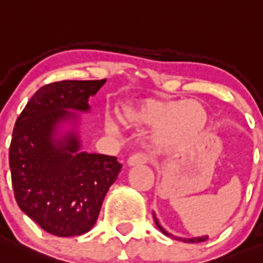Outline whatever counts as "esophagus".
<instances>
[{"mask_svg":"<svg viewBox=\"0 0 263 263\" xmlns=\"http://www.w3.org/2000/svg\"><path fill=\"white\" fill-rule=\"evenodd\" d=\"M151 160L149 156H146L145 154H134L127 159V164L129 166H138V164L148 163Z\"/></svg>","mask_w":263,"mask_h":263,"instance_id":"1","label":"esophagus"}]
</instances>
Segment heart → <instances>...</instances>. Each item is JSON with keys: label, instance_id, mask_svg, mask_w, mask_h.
Segmentation results:
<instances>
[{"label": "heart", "instance_id": "1", "mask_svg": "<svg viewBox=\"0 0 263 263\" xmlns=\"http://www.w3.org/2000/svg\"><path fill=\"white\" fill-rule=\"evenodd\" d=\"M127 117L140 125L156 127L162 148H184L196 141L207 126V111L189 100H145L127 109Z\"/></svg>", "mask_w": 263, "mask_h": 263}]
</instances>
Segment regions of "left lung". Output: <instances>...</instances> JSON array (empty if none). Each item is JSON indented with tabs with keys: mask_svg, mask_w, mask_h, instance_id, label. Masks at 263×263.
I'll use <instances>...</instances> for the list:
<instances>
[{
	"mask_svg": "<svg viewBox=\"0 0 263 263\" xmlns=\"http://www.w3.org/2000/svg\"><path fill=\"white\" fill-rule=\"evenodd\" d=\"M154 218H155V222H156V227L159 228L160 231L163 232L164 235L168 236V237H173V239H176V240H181V241H184V243H201V241H205V240L209 239V236H201V237H192V239H184V237H176V236H173L172 233H168V232H166L163 229V228L160 227L159 222H158V219H156V217H155L154 214Z\"/></svg>",
	"mask_w": 263,
	"mask_h": 263,
	"instance_id": "left-lung-1",
	"label": "left lung"
}]
</instances>
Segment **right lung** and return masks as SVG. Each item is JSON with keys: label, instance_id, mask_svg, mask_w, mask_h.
<instances>
[{"label": "right lung", "instance_id": "obj_1", "mask_svg": "<svg viewBox=\"0 0 263 263\" xmlns=\"http://www.w3.org/2000/svg\"><path fill=\"white\" fill-rule=\"evenodd\" d=\"M105 81L45 85L16 119L9 146L15 199L24 214L50 235L70 237L90 231L121 172L115 156L81 152L74 130L56 138L60 123L78 119L68 109L87 112L89 97Z\"/></svg>", "mask_w": 263, "mask_h": 263}]
</instances>
